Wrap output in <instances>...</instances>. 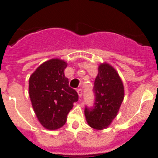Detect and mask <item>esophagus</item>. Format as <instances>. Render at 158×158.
Returning a JSON list of instances; mask_svg holds the SVG:
<instances>
[{
	"mask_svg": "<svg viewBox=\"0 0 158 158\" xmlns=\"http://www.w3.org/2000/svg\"><path fill=\"white\" fill-rule=\"evenodd\" d=\"M77 92L79 97H81L82 95H83V91H82V89H78L77 90Z\"/></svg>",
	"mask_w": 158,
	"mask_h": 158,
	"instance_id": "1",
	"label": "esophagus"
}]
</instances>
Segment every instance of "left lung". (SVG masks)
<instances>
[{
  "label": "left lung",
  "instance_id": "1",
  "mask_svg": "<svg viewBox=\"0 0 158 158\" xmlns=\"http://www.w3.org/2000/svg\"><path fill=\"white\" fill-rule=\"evenodd\" d=\"M93 93L94 105L92 107L86 106L85 115L91 127L103 130L115 118L124 98L123 85L112 66L107 63L99 66Z\"/></svg>",
  "mask_w": 158,
  "mask_h": 158
}]
</instances>
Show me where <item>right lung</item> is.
Masks as SVG:
<instances>
[{
    "label": "right lung",
    "instance_id": "right-lung-1",
    "mask_svg": "<svg viewBox=\"0 0 158 158\" xmlns=\"http://www.w3.org/2000/svg\"><path fill=\"white\" fill-rule=\"evenodd\" d=\"M66 62L51 59L40 65L29 79V96L40 123L48 130H56L65 123L78 94L69 87L64 75Z\"/></svg>",
    "mask_w": 158,
    "mask_h": 158
}]
</instances>
